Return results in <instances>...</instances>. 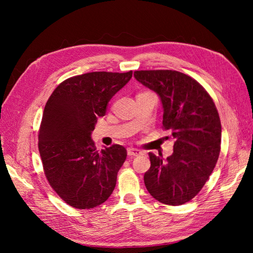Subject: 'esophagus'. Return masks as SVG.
<instances>
[{
    "instance_id": "1",
    "label": "esophagus",
    "mask_w": 253,
    "mask_h": 253,
    "mask_svg": "<svg viewBox=\"0 0 253 253\" xmlns=\"http://www.w3.org/2000/svg\"><path fill=\"white\" fill-rule=\"evenodd\" d=\"M127 153H128V155H129V157H138V155L142 154V151H140V150L136 149V148H128Z\"/></svg>"
}]
</instances>
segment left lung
I'll return each instance as SVG.
<instances>
[{"label":"left lung","instance_id":"left-lung-1","mask_svg":"<svg viewBox=\"0 0 253 253\" xmlns=\"http://www.w3.org/2000/svg\"><path fill=\"white\" fill-rule=\"evenodd\" d=\"M133 76L160 96L163 128L175 138L166 160L149 153L144 185L161 203L180 206L198 195L217 162L222 126L216 106L197 80L180 72L136 71Z\"/></svg>","mask_w":253,"mask_h":253}]
</instances>
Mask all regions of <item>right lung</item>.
Segmentation results:
<instances>
[{
    "label": "right lung",
    "mask_w": 253,
    "mask_h": 253,
    "mask_svg": "<svg viewBox=\"0 0 253 253\" xmlns=\"http://www.w3.org/2000/svg\"><path fill=\"white\" fill-rule=\"evenodd\" d=\"M131 76V71L74 76L58 84L46 102L38 147L50 186L73 208L98 207L114 190L126 149L113 144L99 151L91 133Z\"/></svg>",
    "instance_id": "obj_1"
}]
</instances>
